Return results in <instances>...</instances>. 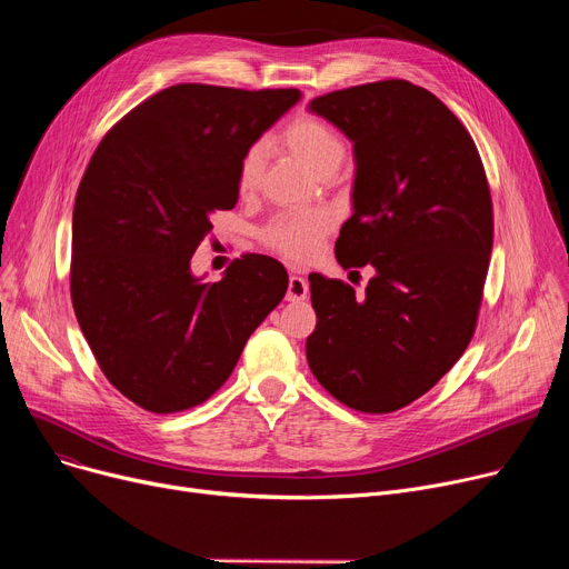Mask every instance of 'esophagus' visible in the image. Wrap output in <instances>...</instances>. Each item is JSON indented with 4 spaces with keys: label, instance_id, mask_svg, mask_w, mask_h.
I'll use <instances>...</instances> for the list:
<instances>
[{
    "label": "esophagus",
    "instance_id": "esophagus-1",
    "mask_svg": "<svg viewBox=\"0 0 569 569\" xmlns=\"http://www.w3.org/2000/svg\"><path fill=\"white\" fill-rule=\"evenodd\" d=\"M307 295H309V283H307V279L300 277V274H290V279H288V292H286L288 302L307 300Z\"/></svg>",
    "mask_w": 569,
    "mask_h": 569
}]
</instances>
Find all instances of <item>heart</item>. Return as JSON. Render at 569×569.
I'll list each match as a JSON object with an SVG mask.
<instances>
[{"instance_id": "1", "label": "heart", "mask_w": 569, "mask_h": 569, "mask_svg": "<svg viewBox=\"0 0 569 569\" xmlns=\"http://www.w3.org/2000/svg\"><path fill=\"white\" fill-rule=\"evenodd\" d=\"M281 142L318 177L337 172V168L346 159L343 136L330 122H325L322 117L316 114H302L292 119V122L281 131ZM262 170L264 144L253 142L244 149L242 159L237 163L239 193L249 196L258 191ZM330 228V212H322V209H297V212L274 217L262 228L260 237L272 251L290 260H305L318 249L320 239Z\"/></svg>"}]
</instances>
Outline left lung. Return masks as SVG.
Masks as SVG:
<instances>
[{"instance_id": "left-lung-1", "label": "left lung", "mask_w": 569, "mask_h": 569, "mask_svg": "<svg viewBox=\"0 0 569 569\" xmlns=\"http://www.w3.org/2000/svg\"><path fill=\"white\" fill-rule=\"evenodd\" d=\"M309 110L355 152L352 217L337 260L376 274L360 297L309 274L307 360L348 408L395 412L429 392L475 335L493 247L485 166L457 114L408 80L339 89Z\"/></svg>"}]
</instances>
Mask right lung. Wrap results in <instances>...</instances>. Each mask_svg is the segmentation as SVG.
<instances>
[{
	"instance_id": "add662e5",
	"label": "right lung",
	"mask_w": 569,
	"mask_h": 569,
	"mask_svg": "<svg viewBox=\"0 0 569 569\" xmlns=\"http://www.w3.org/2000/svg\"><path fill=\"white\" fill-rule=\"evenodd\" d=\"M300 89L247 92L172 84L103 136L73 207L71 300L114 390L149 412L212 397L256 327L288 290L286 267L260 253L217 283L191 258L219 209L237 204V163Z\"/></svg>"
}]
</instances>
